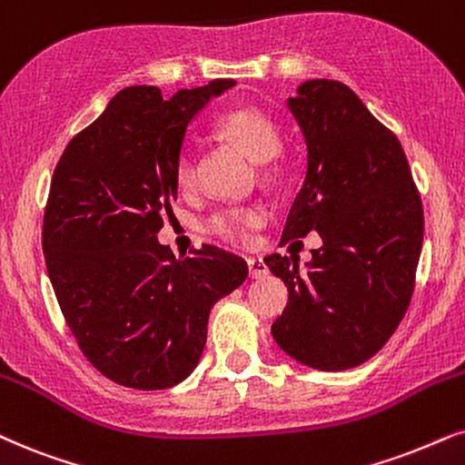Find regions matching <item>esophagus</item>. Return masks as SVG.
Listing matches in <instances>:
<instances>
[{
  "instance_id": "obj_1",
  "label": "esophagus",
  "mask_w": 465,
  "mask_h": 465,
  "mask_svg": "<svg viewBox=\"0 0 465 465\" xmlns=\"http://www.w3.org/2000/svg\"><path fill=\"white\" fill-rule=\"evenodd\" d=\"M247 267H250V277H254V280H261V277L269 273V267L264 264L262 258L250 256V258H247Z\"/></svg>"
}]
</instances>
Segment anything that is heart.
<instances>
[{
    "label": "heart",
    "instance_id": "heart-1",
    "mask_svg": "<svg viewBox=\"0 0 465 465\" xmlns=\"http://www.w3.org/2000/svg\"><path fill=\"white\" fill-rule=\"evenodd\" d=\"M218 132L226 141L237 144L252 160L258 162L264 177L275 174V155L280 152V130L267 113L258 108H237L222 114ZM174 179L181 190H192L196 185V160L190 147L179 153L174 166ZM267 222V211L261 204H234V207H220L204 218L203 228L211 237H218L228 243H243L254 228Z\"/></svg>",
    "mask_w": 465,
    "mask_h": 465
}]
</instances>
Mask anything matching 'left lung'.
<instances>
[{
    "label": "left lung",
    "instance_id": "obj_1",
    "mask_svg": "<svg viewBox=\"0 0 465 465\" xmlns=\"http://www.w3.org/2000/svg\"><path fill=\"white\" fill-rule=\"evenodd\" d=\"M307 144V173L282 241L316 231L322 247L299 269L264 264L288 286L271 327L294 361L341 371L371 359L406 313L423 245V204L401 143L340 81L313 78L288 98Z\"/></svg>",
    "mask_w": 465,
    "mask_h": 465
}]
</instances>
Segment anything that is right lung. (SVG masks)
Returning <instances> with one entry per match:
<instances>
[{
    "instance_id": "add662e5",
    "label": "right lung",
    "mask_w": 465,
    "mask_h": 465,
    "mask_svg": "<svg viewBox=\"0 0 465 465\" xmlns=\"http://www.w3.org/2000/svg\"><path fill=\"white\" fill-rule=\"evenodd\" d=\"M231 78L181 89L119 92L68 143L51 179L42 250L64 321L85 359L113 382L158 391L192 373L209 312L247 277L241 256L204 243L174 256L158 243L177 201L190 119Z\"/></svg>"
}]
</instances>
